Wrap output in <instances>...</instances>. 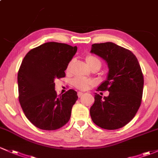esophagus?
Masks as SVG:
<instances>
[{"label":"esophagus","mask_w":158,"mask_h":158,"mask_svg":"<svg viewBox=\"0 0 158 158\" xmlns=\"http://www.w3.org/2000/svg\"><path fill=\"white\" fill-rule=\"evenodd\" d=\"M78 94V97H79V98H80L81 96H82V94H83V93L79 92H78V94Z\"/></svg>","instance_id":"1"}]
</instances>
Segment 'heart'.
Instances as JSON below:
<instances>
[{
	"label": "heart",
	"mask_w": 158,
	"mask_h": 158,
	"mask_svg": "<svg viewBox=\"0 0 158 158\" xmlns=\"http://www.w3.org/2000/svg\"><path fill=\"white\" fill-rule=\"evenodd\" d=\"M86 62L89 64V66L90 67H92L94 66H98L99 68L101 67V63L100 60L98 57H94V56L89 55L86 57ZM71 64V63H70ZM70 64L68 66L67 69H69ZM72 85L74 86L75 88H76L77 89L81 91H85L87 90L88 89L92 86L94 85V82L92 79H87V78L84 77H80V76H76L72 80Z\"/></svg>",
	"instance_id": "1"
}]
</instances>
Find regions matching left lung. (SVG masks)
Segmentation results:
<instances>
[{
  "label": "left lung",
  "instance_id": "8db88e82",
  "mask_svg": "<svg viewBox=\"0 0 158 158\" xmlns=\"http://www.w3.org/2000/svg\"><path fill=\"white\" fill-rule=\"evenodd\" d=\"M91 53L101 57L109 68L107 77L97 91H108L107 97L95 93L90 115L94 124L114 130L130 122L141 105L144 77L138 59L129 50L113 42L93 44Z\"/></svg>",
  "mask_w": 158,
  "mask_h": 158
}]
</instances>
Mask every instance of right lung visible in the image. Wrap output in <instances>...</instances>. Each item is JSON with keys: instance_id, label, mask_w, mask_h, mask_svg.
Instances as JSON below:
<instances>
[{"instance_id": "obj_1", "label": "right lung", "mask_w": 158, "mask_h": 158, "mask_svg": "<svg viewBox=\"0 0 158 158\" xmlns=\"http://www.w3.org/2000/svg\"><path fill=\"white\" fill-rule=\"evenodd\" d=\"M77 47L47 42L25 56L18 72L19 101L27 119L43 130H55L70 119L77 92L69 89L57 95L54 79L65 77Z\"/></svg>"}]
</instances>
